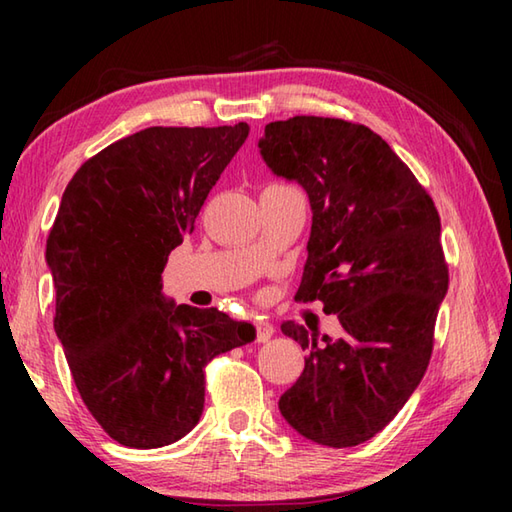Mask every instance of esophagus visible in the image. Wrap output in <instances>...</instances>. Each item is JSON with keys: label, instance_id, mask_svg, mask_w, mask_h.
<instances>
[{"label": "esophagus", "instance_id": "obj_1", "mask_svg": "<svg viewBox=\"0 0 512 512\" xmlns=\"http://www.w3.org/2000/svg\"><path fill=\"white\" fill-rule=\"evenodd\" d=\"M255 328H257V341H259V343L270 341V336L275 334L273 323H270V321L264 319V317H257V319H255Z\"/></svg>", "mask_w": 512, "mask_h": 512}]
</instances>
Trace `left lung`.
Returning <instances> with one entry per match:
<instances>
[{
  "label": "left lung",
  "instance_id": "obj_1",
  "mask_svg": "<svg viewBox=\"0 0 512 512\" xmlns=\"http://www.w3.org/2000/svg\"><path fill=\"white\" fill-rule=\"evenodd\" d=\"M259 151L312 206L299 301H323L341 336L281 332L308 350L279 398L292 429L325 447H356L396 418L427 372L449 268L431 195L383 138L341 118L268 123Z\"/></svg>",
  "mask_w": 512,
  "mask_h": 512
}]
</instances>
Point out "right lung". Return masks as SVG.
<instances>
[{
  "instance_id": "add662e5",
  "label": "right lung",
  "mask_w": 512,
  "mask_h": 512,
  "mask_svg": "<svg viewBox=\"0 0 512 512\" xmlns=\"http://www.w3.org/2000/svg\"><path fill=\"white\" fill-rule=\"evenodd\" d=\"M246 138V123L147 127L85 160L63 191L46 244L54 332L85 407L123 447L187 436L206 363L255 339L246 321L162 295L169 253Z\"/></svg>"
}]
</instances>
